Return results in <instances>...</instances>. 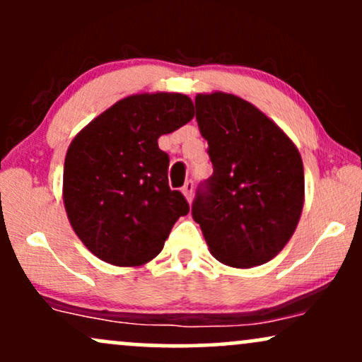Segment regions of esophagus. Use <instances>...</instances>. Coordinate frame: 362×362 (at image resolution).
I'll use <instances>...</instances> for the list:
<instances>
[{
    "label": "esophagus",
    "mask_w": 362,
    "mask_h": 362,
    "mask_svg": "<svg viewBox=\"0 0 362 362\" xmlns=\"http://www.w3.org/2000/svg\"><path fill=\"white\" fill-rule=\"evenodd\" d=\"M182 192L187 197V201H192V195H194V180H187L185 185L182 187Z\"/></svg>",
    "instance_id": "1"
}]
</instances>
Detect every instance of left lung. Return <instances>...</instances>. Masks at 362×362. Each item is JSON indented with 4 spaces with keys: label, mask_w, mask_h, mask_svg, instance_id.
<instances>
[{
    "label": "left lung",
    "mask_w": 362,
    "mask_h": 362,
    "mask_svg": "<svg viewBox=\"0 0 362 362\" xmlns=\"http://www.w3.org/2000/svg\"><path fill=\"white\" fill-rule=\"evenodd\" d=\"M195 119L209 144L213 175L197 187L194 221L214 259L238 269L265 264L300 221V151L267 115L235 95H197Z\"/></svg>",
    "instance_id": "1"
}]
</instances>
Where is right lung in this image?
I'll return each instance as SVG.
<instances>
[{
	"instance_id": "add662e5",
	"label": "right lung",
	"mask_w": 362,
	"mask_h": 362,
	"mask_svg": "<svg viewBox=\"0 0 362 362\" xmlns=\"http://www.w3.org/2000/svg\"><path fill=\"white\" fill-rule=\"evenodd\" d=\"M194 114L187 95H132L91 120L69 144L62 175L66 213L78 238L100 260L120 267L146 264L189 213L184 194L170 189V158L158 138Z\"/></svg>"
}]
</instances>
